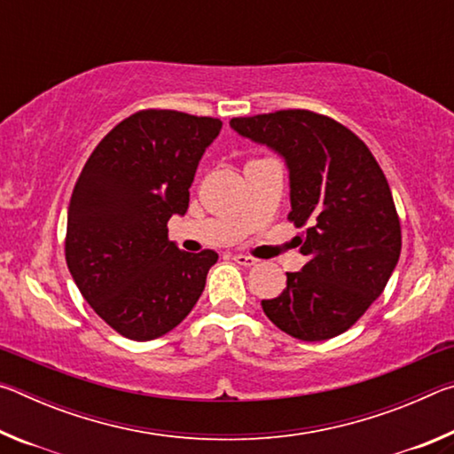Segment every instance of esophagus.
I'll list each match as a JSON object with an SVG mask.
<instances>
[{
	"instance_id": "esophagus-1",
	"label": "esophagus",
	"mask_w": 454,
	"mask_h": 454,
	"mask_svg": "<svg viewBox=\"0 0 454 454\" xmlns=\"http://www.w3.org/2000/svg\"><path fill=\"white\" fill-rule=\"evenodd\" d=\"M234 262H238L240 266H254L258 260L248 256V254H234Z\"/></svg>"
}]
</instances>
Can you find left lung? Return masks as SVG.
<instances>
[{
    "label": "left lung",
    "instance_id": "1",
    "mask_svg": "<svg viewBox=\"0 0 454 454\" xmlns=\"http://www.w3.org/2000/svg\"><path fill=\"white\" fill-rule=\"evenodd\" d=\"M230 128L284 158L288 220L309 262L286 272L278 298L262 310L282 333L317 342L363 317L401 256V222L379 162L348 128L309 110L232 118Z\"/></svg>",
    "mask_w": 454,
    "mask_h": 454
}]
</instances>
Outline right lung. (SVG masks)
Returning <instances> with one entry per match:
<instances>
[{
	"label": "right lung",
	"instance_id": "add662e5",
	"mask_svg": "<svg viewBox=\"0 0 454 454\" xmlns=\"http://www.w3.org/2000/svg\"><path fill=\"white\" fill-rule=\"evenodd\" d=\"M222 121L144 110L91 152L67 206L66 260L99 318L132 340H153L194 309L218 254L182 252L168 220L184 216L190 186Z\"/></svg>",
	"mask_w": 454,
	"mask_h": 454
}]
</instances>
